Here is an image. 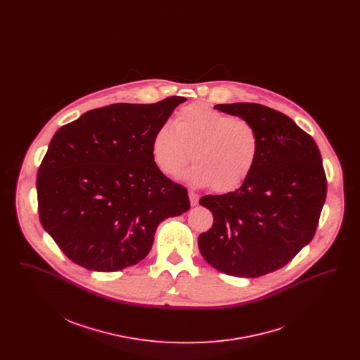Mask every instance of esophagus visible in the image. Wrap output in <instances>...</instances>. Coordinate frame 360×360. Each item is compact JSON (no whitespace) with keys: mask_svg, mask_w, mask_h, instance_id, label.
<instances>
[{"mask_svg":"<svg viewBox=\"0 0 360 360\" xmlns=\"http://www.w3.org/2000/svg\"><path fill=\"white\" fill-rule=\"evenodd\" d=\"M188 200H190V204H191V206H195L198 204L200 197H198V194H197V193H194V191H188Z\"/></svg>","mask_w":360,"mask_h":360,"instance_id":"34e87169","label":"esophagus"}]
</instances>
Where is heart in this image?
<instances>
[{"label": "heart", "mask_w": 360, "mask_h": 360, "mask_svg": "<svg viewBox=\"0 0 360 360\" xmlns=\"http://www.w3.org/2000/svg\"><path fill=\"white\" fill-rule=\"evenodd\" d=\"M260 140L250 121L233 117L205 103L182 108L174 125L155 131L151 153L155 165L169 176H178L188 160L195 162L185 179L197 188L229 191L254 172Z\"/></svg>", "instance_id": "heart-1"}]
</instances>
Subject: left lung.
<instances>
[{"instance_id":"obj_1","label":"left lung","mask_w":360,"mask_h":360,"mask_svg":"<svg viewBox=\"0 0 360 360\" xmlns=\"http://www.w3.org/2000/svg\"><path fill=\"white\" fill-rule=\"evenodd\" d=\"M214 109L250 121L260 151L238 190L200 200L214 221L200 235L198 248L224 274L257 278L282 269L313 239L326 197L321 154L311 136L275 109L250 103Z\"/></svg>"}]
</instances>
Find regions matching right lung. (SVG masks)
<instances>
[{"label":"right lung","instance_id":"1","mask_svg":"<svg viewBox=\"0 0 360 360\" xmlns=\"http://www.w3.org/2000/svg\"><path fill=\"white\" fill-rule=\"evenodd\" d=\"M113 103L59 128L36 179L40 223L63 254L91 271L148 255L158 225L190 209L188 190L155 165V131L185 103Z\"/></svg>","mask_w":360,"mask_h":360}]
</instances>
